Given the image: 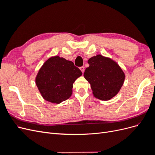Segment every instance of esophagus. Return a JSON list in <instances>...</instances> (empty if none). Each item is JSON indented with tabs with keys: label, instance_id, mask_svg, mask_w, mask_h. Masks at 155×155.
<instances>
[{
	"label": "esophagus",
	"instance_id": "1",
	"mask_svg": "<svg viewBox=\"0 0 155 155\" xmlns=\"http://www.w3.org/2000/svg\"><path fill=\"white\" fill-rule=\"evenodd\" d=\"M79 69L81 70V71L82 72V73H83V72H84V71H85V68H84V67H80V68H79Z\"/></svg>",
	"mask_w": 155,
	"mask_h": 155
}]
</instances>
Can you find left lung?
Segmentation results:
<instances>
[{
    "mask_svg": "<svg viewBox=\"0 0 155 155\" xmlns=\"http://www.w3.org/2000/svg\"><path fill=\"white\" fill-rule=\"evenodd\" d=\"M84 78L91 84L93 96L108 101L114 97L122 87L125 75L115 61L100 54L88 60Z\"/></svg>",
    "mask_w": 155,
    "mask_h": 155,
    "instance_id": "8db88e82",
    "label": "left lung"
}]
</instances>
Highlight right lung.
Wrapping results in <instances>:
<instances>
[{
	"mask_svg": "<svg viewBox=\"0 0 155 155\" xmlns=\"http://www.w3.org/2000/svg\"><path fill=\"white\" fill-rule=\"evenodd\" d=\"M82 75L72 61L58 55L46 61L35 78V83L44 99L59 104L72 96L73 83Z\"/></svg>",
	"mask_w": 155,
	"mask_h": 155,
	"instance_id": "right-lung-1",
	"label": "right lung"
}]
</instances>
